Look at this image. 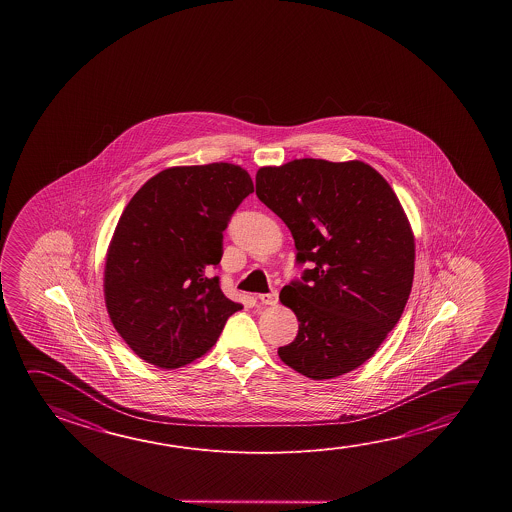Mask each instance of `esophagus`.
<instances>
[{"label":"esophagus","mask_w":512,"mask_h":512,"mask_svg":"<svg viewBox=\"0 0 512 512\" xmlns=\"http://www.w3.org/2000/svg\"><path fill=\"white\" fill-rule=\"evenodd\" d=\"M259 298V302L262 305H275L278 302V293L277 291H271V293H262L257 296Z\"/></svg>","instance_id":"obj_1"}]
</instances>
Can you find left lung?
<instances>
[{
  "instance_id": "8db88e82",
  "label": "left lung",
  "mask_w": 512,
  "mask_h": 512,
  "mask_svg": "<svg viewBox=\"0 0 512 512\" xmlns=\"http://www.w3.org/2000/svg\"><path fill=\"white\" fill-rule=\"evenodd\" d=\"M255 193L293 234L302 280L280 293L298 336L280 359L312 380L368 361L402 318L414 235L391 185L361 160L300 159L260 168Z\"/></svg>"
}]
</instances>
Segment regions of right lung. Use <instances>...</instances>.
Returning a JSON list of instances; mask_svg holds the SVG:
<instances>
[{"label":"right lung","instance_id":"add662e5","mask_svg":"<svg viewBox=\"0 0 512 512\" xmlns=\"http://www.w3.org/2000/svg\"><path fill=\"white\" fill-rule=\"evenodd\" d=\"M253 193L228 162L160 171L126 205L105 262V303L119 336L143 361L173 369L202 357L243 309L221 291L223 232Z\"/></svg>","mask_w":512,"mask_h":512}]
</instances>
